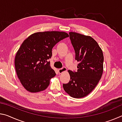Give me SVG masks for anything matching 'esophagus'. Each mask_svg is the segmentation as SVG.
Returning <instances> with one entry per match:
<instances>
[{
    "instance_id": "34e87169",
    "label": "esophagus",
    "mask_w": 122,
    "mask_h": 122,
    "mask_svg": "<svg viewBox=\"0 0 122 122\" xmlns=\"http://www.w3.org/2000/svg\"><path fill=\"white\" fill-rule=\"evenodd\" d=\"M66 71H67V68H66V67H63L61 69H59V70H58V71L60 74L62 73H63V72Z\"/></svg>"
}]
</instances>
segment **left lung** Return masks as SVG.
<instances>
[{
  "label": "left lung",
  "instance_id": "obj_1",
  "mask_svg": "<svg viewBox=\"0 0 122 122\" xmlns=\"http://www.w3.org/2000/svg\"><path fill=\"white\" fill-rule=\"evenodd\" d=\"M69 33L75 60L80 63L77 72L68 71L71 79L63 87L72 97L82 98L94 90L102 77L104 56L97 42L91 36L73 32Z\"/></svg>",
  "mask_w": 122,
  "mask_h": 122
}]
</instances>
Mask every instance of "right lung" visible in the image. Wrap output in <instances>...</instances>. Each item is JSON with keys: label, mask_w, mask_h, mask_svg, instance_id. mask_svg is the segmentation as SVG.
<instances>
[{"label": "right lung", "mask_w": 122, "mask_h": 122, "mask_svg": "<svg viewBox=\"0 0 122 122\" xmlns=\"http://www.w3.org/2000/svg\"><path fill=\"white\" fill-rule=\"evenodd\" d=\"M69 36L59 31L36 32L22 42L15 57L16 74L22 86L30 92L46 89L50 80L56 75L48 60L52 48L60 41Z\"/></svg>", "instance_id": "right-lung-1"}]
</instances>
